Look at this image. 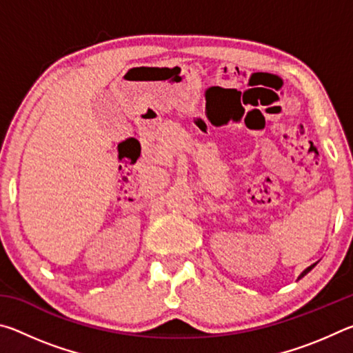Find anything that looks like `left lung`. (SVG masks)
<instances>
[{"mask_svg": "<svg viewBox=\"0 0 353 353\" xmlns=\"http://www.w3.org/2000/svg\"><path fill=\"white\" fill-rule=\"evenodd\" d=\"M316 265H318V261H316V263H313V265H312V266H308L305 271H302V274H301V276H299V277H297V280H299V279H302L303 276H307V274H308L310 271H312V270H313V268H314Z\"/></svg>", "mask_w": 353, "mask_h": 353, "instance_id": "obj_1", "label": "left lung"}]
</instances>
